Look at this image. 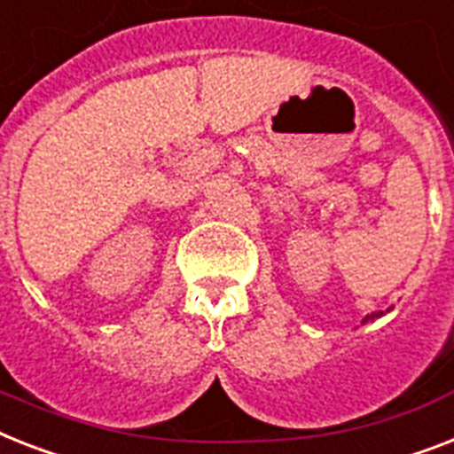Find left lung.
Returning <instances> with one entry per match:
<instances>
[{
    "label": "left lung",
    "mask_w": 454,
    "mask_h": 454,
    "mask_svg": "<svg viewBox=\"0 0 454 454\" xmlns=\"http://www.w3.org/2000/svg\"><path fill=\"white\" fill-rule=\"evenodd\" d=\"M389 310H392V308H389ZM387 310V312H389ZM385 315V312H373V315H366L364 317V319H361V324H368V322H373V319H378V317H382Z\"/></svg>",
    "instance_id": "8db88e82"
}]
</instances>
